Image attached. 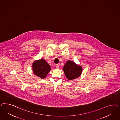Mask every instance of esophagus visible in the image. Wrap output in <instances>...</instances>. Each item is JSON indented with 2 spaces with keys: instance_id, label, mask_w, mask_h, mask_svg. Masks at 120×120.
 <instances>
[{
  "instance_id": "1",
  "label": "esophagus",
  "mask_w": 120,
  "mask_h": 120,
  "mask_svg": "<svg viewBox=\"0 0 120 120\" xmlns=\"http://www.w3.org/2000/svg\"><path fill=\"white\" fill-rule=\"evenodd\" d=\"M56 68L58 69V68H59V65L58 64H56Z\"/></svg>"
}]
</instances>
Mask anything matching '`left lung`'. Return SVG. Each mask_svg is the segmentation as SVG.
I'll return each mask as SVG.
<instances>
[{"mask_svg": "<svg viewBox=\"0 0 120 120\" xmlns=\"http://www.w3.org/2000/svg\"><path fill=\"white\" fill-rule=\"evenodd\" d=\"M63 70L66 78L69 80H73L80 76L82 68L74 62L69 61L63 67Z\"/></svg>", "mask_w": 120, "mask_h": 120, "instance_id": "1", "label": "left lung"}]
</instances>
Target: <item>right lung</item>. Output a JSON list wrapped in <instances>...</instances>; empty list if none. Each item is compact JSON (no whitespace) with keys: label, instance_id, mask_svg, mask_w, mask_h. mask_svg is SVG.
Segmentation results:
<instances>
[{"label":"right lung","instance_id":"obj_1","mask_svg":"<svg viewBox=\"0 0 120 120\" xmlns=\"http://www.w3.org/2000/svg\"><path fill=\"white\" fill-rule=\"evenodd\" d=\"M33 71L34 73L41 78L47 76L51 70V67L44 59L36 61L33 63Z\"/></svg>","mask_w":120,"mask_h":120}]
</instances>
